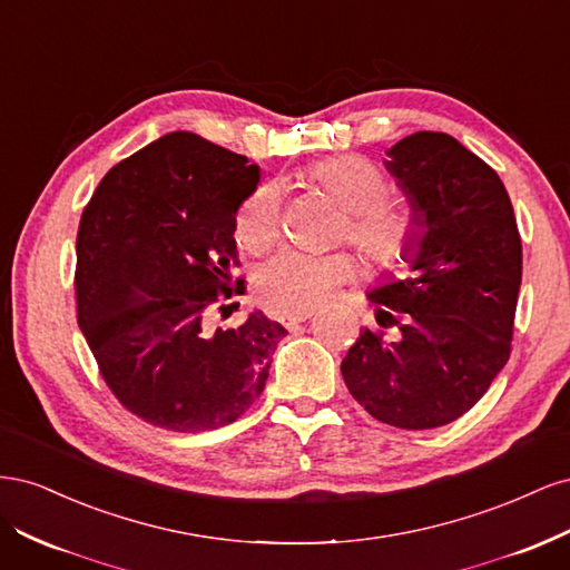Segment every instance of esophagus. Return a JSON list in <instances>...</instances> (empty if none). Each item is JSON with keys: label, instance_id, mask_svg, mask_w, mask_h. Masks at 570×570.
Masks as SVG:
<instances>
[{"label": "esophagus", "instance_id": "1", "mask_svg": "<svg viewBox=\"0 0 570 570\" xmlns=\"http://www.w3.org/2000/svg\"><path fill=\"white\" fill-rule=\"evenodd\" d=\"M306 318H312V312H304V314H292V316H283V325L285 327H297L299 323H304Z\"/></svg>", "mask_w": 570, "mask_h": 570}]
</instances>
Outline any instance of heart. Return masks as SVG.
Instances as JSON below:
<instances>
[{
    "label": "heart",
    "instance_id": "1",
    "mask_svg": "<svg viewBox=\"0 0 570 570\" xmlns=\"http://www.w3.org/2000/svg\"><path fill=\"white\" fill-rule=\"evenodd\" d=\"M302 176L342 206L340 235L364 254L373 268L400 271L421 243L419 218L409 206L385 199L387 178L371 159L358 154H335L308 164ZM281 189L258 183L239 202L235 235L249 252H266L281 233ZM356 273L350 252L308 254L285 249L254 275L256 297L275 316L312 312Z\"/></svg>",
    "mask_w": 570,
    "mask_h": 570
}]
</instances>
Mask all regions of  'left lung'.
Listing matches in <instances>:
<instances>
[{"label": "left lung", "mask_w": 570, "mask_h": 570, "mask_svg": "<svg viewBox=\"0 0 570 570\" xmlns=\"http://www.w3.org/2000/svg\"><path fill=\"white\" fill-rule=\"evenodd\" d=\"M421 226L413 275L368 292L383 331L342 358L344 385L373 419L404 430L456 421L511 354L523 249L504 183L446 132L421 130L387 151Z\"/></svg>", "instance_id": "obj_1"}]
</instances>
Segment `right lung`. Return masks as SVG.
<instances>
[{
    "label": "right lung",
    "instance_id": "1",
    "mask_svg": "<svg viewBox=\"0 0 570 570\" xmlns=\"http://www.w3.org/2000/svg\"><path fill=\"white\" fill-rule=\"evenodd\" d=\"M256 183L243 154L170 132L116 164L85 206L78 325L137 419L202 433L237 421L264 392L285 327L262 312L212 325L243 283L233 278L235 212Z\"/></svg>",
    "mask_w": 570,
    "mask_h": 570
}]
</instances>
